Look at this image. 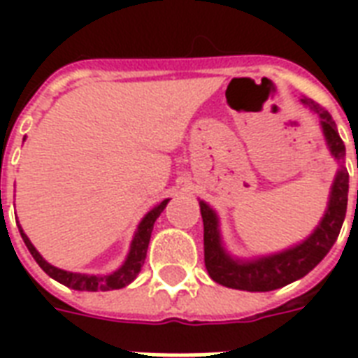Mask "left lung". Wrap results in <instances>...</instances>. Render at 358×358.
<instances>
[{
  "label": "left lung",
  "mask_w": 358,
  "mask_h": 358,
  "mask_svg": "<svg viewBox=\"0 0 358 358\" xmlns=\"http://www.w3.org/2000/svg\"><path fill=\"white\" fill-rule=\"evenodd\" d=\"M301 102L306 103L320 117L329 150L340 165L333 187H331L327 210L323 213L316 230L299 245H294V247H289L282 252H275V255L258 256L252 260H238L224 250L221 232H219L217 213L213 212L204 201L199 202L202 223H204V264H206L208 275L215 282L223 284L227 288L245 289V292H271V289L282 288L294 280H299L325 258L344 224L345 210H348V193H350V174L344 165V141L340 139L336 124L329 111L320 108L308 98H303Z\"/></svg>",
  "instance_id": "left-lung-1"
}]
</instances>
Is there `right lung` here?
I'll return each instance as SVG.
<instances>
[{
    "instance_id": "add662e5",
    "label": "right lung",
    "mask_w": 358,
    "mask_h": 358,
    "mask_svg": "<svg viewBox=\"0 0 358 358\" xmlns=\"http://www.w3.org/2000/svg\"><path fill=\"white\" fill-rule=\"evenodd\" d=\"M169 199H165L163 202H159L157 206H154L150 212L146 213L143 221L139 223L137 230H135V236L131 239V245H129V252L126 256L122 266L119 269H115L113 273H108V275H87V273H72L64 271V269H59V267L48 264L44 258L41 256V252L33 247V243L29 241V238L24 234V230L18 224L20 236L24 239L25 247L29 249L31 256L35 258V262L42 267V271L50 275L53 280L64 284L72 289H80V292H109V289H120L124 286H128L129 282H134L135 277L139 275L141 267L145 264L146 258V249H148V243H150L152 229H154V223L156 219L162 215V212L167 206Z\"/></svg>"
}]
</instances>
